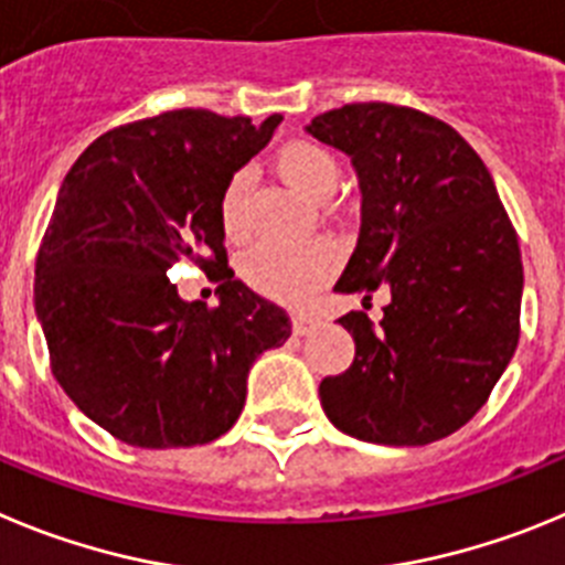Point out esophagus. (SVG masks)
I'll return each mask as SVG.
<instances>
[{"label":"esophagus","mask_w":565,"mask_h":565,"mask_svg":"<svg viewBox=\"0 0 565 565\" xmlns=\"http://www.w3.org/2000/svg\"><path fill=\"white\" fill-rule=\"evenodd\" d=\"M315 327H318V318H315V315H309V312L292 315V332L295 334H309Z\"/></svg>","instance_id":"1"}]
</instances>
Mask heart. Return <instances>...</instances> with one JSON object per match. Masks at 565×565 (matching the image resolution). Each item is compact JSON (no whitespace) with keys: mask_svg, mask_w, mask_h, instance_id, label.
<instances>
[{"mask_svg":"<svg viewBox=\"0 0 565 565\" xmlns=\"http://www.w3.org/2000/svg\"><path fill=\"white\" fill-rule=\"evenodd\" d=\"M276 169L298 194L309 200H329L340 182L338 160L312 140H289L276 151ZM250 191V171L231 174L220 194V225L227 238L245 233V200ZM334 253L323 242L312 245H278L262 242L242 258V276L258 292L273 298H301L332 273Z\"/></svg>","mask_w":565,"mask_h":565,"instance_id":"b5f03b06","label":"heart"}]
</instances>
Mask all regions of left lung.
<instances>
[{
	"label": "left lung",
	"instance_id": "1",
	"mask_svg": "<svg viewBox=\"0 0 565 565\" xmlns=\"http://www.w3.org/2000/svg\"><path fill=\"white\" fill-rule=\"evenodd\" d=\"M352 157L363 194L358 247L334 284L391 301L338 320L352 365L320 383L343 434L377 445H430L479 414L521 334L523 264L495 182L445 120L394 104H345L307 126Z\"/></svg>",
	"mask_w": 565,
	"mask_h": 565
}]
</instances>
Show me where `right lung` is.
<instances>
[{
  "label": "right lung",
  "instance_id": "right-lung-1",
  "mask_svg": "<svg viewBox=\"0 0 565 565\" xmlns=\"http://www.w3.org/2000/svg\"><path fill=\"white\" fill-rule=\"evenodd\" d=\"M264 124L207 109L135 120L86 146L35 256V318L58 385L135 447H194L233 428L247 374L289 318L227 270L220 194L270 143ZM221 269V307L182 302L164 273Z\"/></svg>",
  "mask_w": 565,
  "mask_h": 565
}]
</instances>
